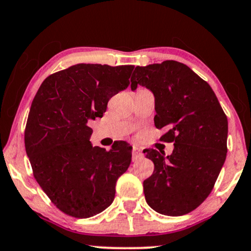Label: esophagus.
I'll return each mask as SVG.
<instances>
[{
  "mask_svg": "<svg viewBox=\"0 0 251 251\" xmlns=\"http://www.w3.org/2000/svg\"><path fill=\"white\" fill-rule=\"evenodd\" d=\"M141 155H142V153H141L140 149H139L138 147H133V149H132V158H133V161L138 160V158L140 157Z\"/></svg>",
  "mask_w": 251,
  "mask_h": 251,
  "instance_id": "esophagus-1",
  "label": "esophagus"
}]
</instances>
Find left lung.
I'll list each match as a JSON object with an SVG mask.
<instances>
[{
	"mask_svg": "<svg viewBox=\"0 0 251 251\" xmlns=\"http://www.w3.org/2000/svg\"><path fill=\"white\" fill-rule=\"evenodd\" d=\"M131 82L132 90L139 84L154 94L155 126L167 129L160 140L174 142L169 156L144 151L154 163L146 201L164 215L189 213L210 195L226 160L227 117L210 84L178 61L136 66Z\"/></svg>",
	"mask_w": 251,
	"mask_h": 251,
	"instance_id": "8db88e82",
	"label": "left lung"
}]
</instances>
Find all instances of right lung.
<instances>
[{
  "label": "right lung",
  "mask_w": 251,
  "mask_h": 251,
  "mask_svg": "<svg viewBox=\"0 0 251 251\" xmlns=\"http://www.w3.org/2000/svg\"><path fill=\"white\" fill-rule=\"evenodd\" d=\"M134 66L78 63L45 78L28 112L25 151L33 176L65 214L90 218L112 204L132 147H93L88 122L102 118L110 98L129 85Z\"/></svg>",
  "instance_id": "obj_1"
}]
</instances>
